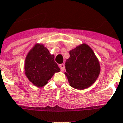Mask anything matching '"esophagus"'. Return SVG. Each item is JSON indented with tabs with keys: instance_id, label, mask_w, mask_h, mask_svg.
<instances>
[{
	"instance_id": "34e87169",
	"label": "esophagus",
	"mask_w": 123,
	"mask_h": 123,
	"mask_svg": "<svg viewBox=\"0 0 123 123\" xmlns=\"http://www.w3.org/2000/svg\"><path fill=\"white\" fill-rule=\"evenodd\" d=\"M59 67H60V68L61 70V71H64V69H65V66H64V64H61L59 65Z\"/></svg>"
}]
</instances>
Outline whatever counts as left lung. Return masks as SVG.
I'll use <instances>...</instances> for the list:
<instances>
[{
  "label": "left lung",
  "instance_id": "obj_1",
  "mask_svg": "<svg viewBox=\"0 0 123 123\" xmlns=\"http://www.w3.org/2000/svg\"><path fill=\"white\" fill-rule=\"evenodd\" d=\"M65 66L64 74L70 85L75 89L83 90L91 87L100 73L98 59L89 45L85 43L70 51Z\"/></svg>",
  "mask_w": 123,
  "mask_h": 123
}]
</instances>
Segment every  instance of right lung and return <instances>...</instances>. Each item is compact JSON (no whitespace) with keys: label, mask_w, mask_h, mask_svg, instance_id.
Here are the masks:
<instances>
[{"label":"right lung","mask_w":123,"mask_h":123,"mask_svg":"<svg viewBox=\"0 0 123 123\" xmlns=\"http://www.w3.org/2000/svg\"><path fill=\"white\" fill-rule=\"evenodd\" d=\"M51 55L43 43H36L27 53L25 61V74L36 87L45 86L55 73L61 71Z\"/></svg>","instance_id":"add662e5"}]
</instances>
